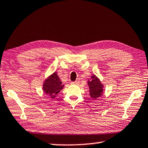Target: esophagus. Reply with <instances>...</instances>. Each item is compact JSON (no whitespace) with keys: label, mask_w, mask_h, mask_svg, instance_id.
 Instances as JSON below:
<instances>
[{"label":"esophagus","mask_w":148,"mask_h":148,"mask_svg":"<svg viewBox=\"0 0 148 148\" xmlns=\"http://www.w3.org/2000/svg\"><path fill=\"white\" fill-rule=\"evenodd\" d=\"M79 84V82L78 81H76V82H71V84L72 85H77Z\"/></svg>","instance_id":"esophagus-1"}]
</instances>
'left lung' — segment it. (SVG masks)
<instances>
[{
    "mask_svg": "<svg viewBox=\"0 0 148 148\" xmlns=\"http://www.w3.org/2000/svg\"><path fill=\"white\" fill-rule=\"evenodd\" d=\"M89 87V95L92 99L101 97L104 91V86L95 75H92L91 79L87 81Z\"/></svg>",
    "mask_w": 148,
    "mask_h": 148,
    "instance_id": "obj_1",
    "label": "left lung"
}]
</instances>
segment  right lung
I'll return each mask as SVG.
<instances>
[{
  "instance_id": "1",
  "label": "right lung",
  "mask_w": 148,
  "mask_h": 148,
  "mask_svg": "<svg viewBox=\"0 0 148 148\" xmlns=\"http://www.w3.org/2000/svg\"><path fill=\"white\" fill-rule=\"evenodd\" d=\"M64 85L55 72L45 80L43 84V90L45 94L48 95L51 99L56 98L57 95L63 89Z\"/></svg>"
}]
</instances>
